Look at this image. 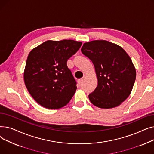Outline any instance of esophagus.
<instances>
[{"mask_svg": "<svg viewBox=\"0 0 154 154\" xmlns=\"http://www.w3.org/2000/svg\"><path fill=\"white\" fill-rule=\"evenodd\" d=\"M77 82H78V84H81V83L83 82V79H79Z\"/></svg>", "mask_w": 154, "mask_h": 154, "instance_id": "obj_1", "label": "esophagus"}]
</instances>
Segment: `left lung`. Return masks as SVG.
<instances>
[{"instance_id":"8db88e82","label":"left lung","mask_w":154,"mask_h":154,"mask_svg":"<svg viewBox=\"0 0 154 154\" xmlns=\"http://www.w3.org/2000/svg\"><path fill=\"white\" fill-rule=\"evenodd\" d=\"M81 51L93 62L98 85L88 95L91 103L101 109L116 107L131 94L136 71L123 48L107 40L84 44Z\"/></svg>"}]
</instances>
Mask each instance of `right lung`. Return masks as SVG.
<instances>
[{"label":"right lung","mask_w":154,"mask_h":154,"mask_svg":"<svg viewBox=\"0 0 154 154\" xmlns=\"http://www.w3.org/2000/svg\"><path fill=\"white\" fill-rule=\"evenodd\" d=\"M81 45L82 42L72 40H47L29 53L24 82L40 106L57 109L70 102L76 91L77 82L67 62Z\"/></svg>","instance_id":"1"}]
</instances>
